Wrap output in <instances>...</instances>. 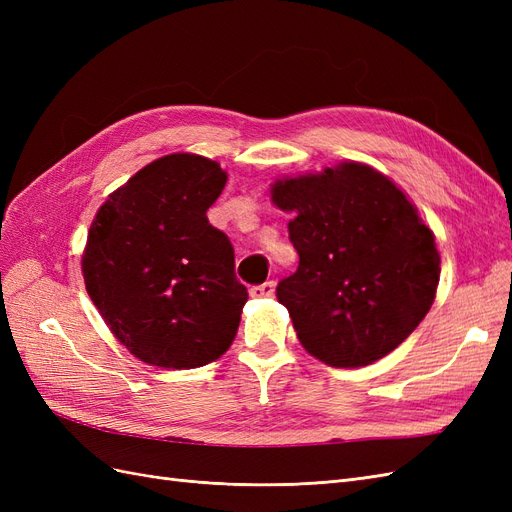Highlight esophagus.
<instances>
[{"mask_svg": "<svg viewBox=\"0 0 512 512\" xmlns=\"http://www.w3.org/2000/svg\"><path fill=\"white\" fill-rule=\"evenodd\" d=\"M275 292V282H265V284H258L250 290V294L254 299H267Z\"/></svg>", "mask_w": 512, "mask_h": 512, "instance_id": "esophagus-1", "label": "esophagus"}]
</instances>
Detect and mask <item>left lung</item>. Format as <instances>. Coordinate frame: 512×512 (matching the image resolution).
Masks as SVG:
<instances>
[{
    "label": "left lung",
    "mask_w": 512,
    "mask_h": 512,
    "mask_svg": "<svg viewBox=\"0 0 512 512\" xmlns=\"http://www.w3.org/2000/svg\"><path fill=\"white\" fill-rule=\"evenodd\" d=\"M273 205L294 213L299 269L277 284L301 346L331 367L393 352L436 299L433 232L397 185L361 162L277 179Z\"/></svg>",
    "instance_id": "obj_1"
}]
</instances>
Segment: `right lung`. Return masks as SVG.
<instances>
[{"label":"right lung","mask_w":512,"mask_h":512,"mask_svg":"<svg viewBox=\"0 0 512 512\" xmlns=\"http://www.w3.org/2000/svg\"><path fill=\"white\" fill-rule=\"evenodd\" d=\"M226 179L218 162L170 153L108 196L91 222L87 294L143 363L203 367L237 335L247 288L228 237L207 220Z\"/></svg>","instance_id":"right-lung-1"}]
</instances>
